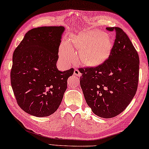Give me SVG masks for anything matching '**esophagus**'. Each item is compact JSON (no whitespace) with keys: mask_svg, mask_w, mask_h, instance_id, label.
Instances as JSON below:
<instances>
[{"mask_svg":"<svg viewBox=\"0 0 149 149\" xmlns=\"http://www.w3.org/2000/svg\"><path fill=\"white\" fill-rule=\"evenodd\" d=\"M74 74L75 75V76L79 77L81 76V73H80L79 70L77 69H75L74 70Z\"/></svg>","mask_w":149,"mask_h":149,"instance_id":"1","label":"esophagus"}]
</instances>
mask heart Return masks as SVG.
I'll return each instance as SVG.
<instances>
[{
  "label": "heart",
  "instance_id": "b5f03b06",
  "mask_svg": "<svg viewBox=\"0 0 149 149\" xmlns=\"http://www.w3.org/2000/svg\"><path fill=\"white\" fill-rule=\"evenodd\" d=\"M113 40L110 36L99 30L88 31L77 36L72 43L61 46L59 54L65 62L71 61L76 53L80 52V59L86 65H96L105 61L110 55Z\"/></svg>",
  "mask_w": 149,
  "mask_h": 149
}]
</instances>
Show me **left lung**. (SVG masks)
Returning a JSON list of instances; mask_svg holds the SVG:
<instances>
[{"mask_svg": "<svg viewBox=\"0 0 149 149\" xmlns=\"http://www.w3.org/2000/svg\"><path fill=\"white\" fill-rule=\"evenodd\" d=\"M107 30L116 33L109 58L96 67L80 68V86L92 112L103 118L119 115L136 94L139 73V57L122 29Z\"/></svg>", "mask_w": 149, "mask_h": 149, "instance_id": "obj_1", "label": "left lung"}]
</instances>
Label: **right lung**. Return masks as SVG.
<instances>
[{
	"label": "right lung",
	"mask_w": 149,
	"mask_h": 149,
	"mask_svg": "<svg viewBox=\"0 0 149 149\" xmlns=\"http://www.w3.org/2000/svg\"><path fill=\"white\" fill-rule=\"evenodd\" d=\"M64 31L63 26L31 29L14 52L12 88L19 106L31 116L47 117L57 111L74 72L56 66Z\"/></svg>",
	"instance_id": "right-lung-1"
}]
</instances>
